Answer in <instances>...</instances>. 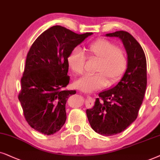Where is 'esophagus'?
<instances>
[{
	"mask_svg": "<svg viewBox=\"0 0 160 160\" xmlns=\"http://www.w3.org/2000/svg\"><path fill=\"white\" fill-rule=\"evenodd\" d=\"M88 97H89V96H88Z\"/></svg>",
	"mask_w": 160,
	"mask_h": 160,
	"instance_id": "34e87169",
	"label": "esophagus"
}]
</instances>
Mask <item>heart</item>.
Returning a JSON list of instances; mask_svg holds the SVG:
<instances>
[{
    "instance_id": "obj_1",
    "label": "heart",
    "mask_w": 160,
    "mask_h": 160,
    "mask_svg": "<svg viewBox=\"0 0 160 160\" xmlns=\"http://www.w3.org/2000/svg\"><path fill=\"white\" fill-rule=\"evenodd\" d=\"M86 50L91 58L98 60L95 74H88L75 82L78 88L91 93L113 83L123 74L127 67V55L123 48L117 47L113 42L99 39L89 44ZM85 59L82 50L74 48L68 57V63L74 73L80 74L84 71Z\"/></svg>"
}]
</instances>
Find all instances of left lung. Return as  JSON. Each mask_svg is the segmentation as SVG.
Instances as JSON below:
<instances>
[{"label": "left lung", "instance_id": "left-lung-1", "mask_svg": "<svg viewBox=\"0 0 160 160\" xmlns=\"http://www.w3.org/2000/svg\"><path fill=\"white\" fill-rule=\"evenodd\" d=\"M118 37L127 54V68L116 86L99 93L94 106L86 110L90 125L96 132L105 136L124 131L137 118L147 85L146 59L137 40L127 31L106 34Z\"/></svg>", "mask_w": 160, "mask_h": 160}]
</instances>
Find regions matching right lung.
I'll return each mask as SVG.
<instances>
[{"label": "right lung", "instance_id": "obj_1", "mask_svg": "<svg viewBox=\"0 0 160 160\" xmlns=\"http://www.w3.org/2000/svg\"><path fill=\"white\" fill-rule=\"evenodd\" d=\"M92 34H78L55 25L44 31L30 48L18 99L25 120L39 132L52 135L65 123L66 103L76 93L74 90H62L69 82L68 57Z\"/></svg>", "mask_w": 160, "mask_h": 160}]
</instances>
